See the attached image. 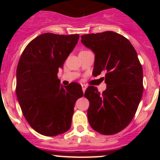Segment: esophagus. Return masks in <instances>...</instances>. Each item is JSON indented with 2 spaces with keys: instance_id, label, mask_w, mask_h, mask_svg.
<instances>
[{
  "instance_id": "obj_1",
  "label": "esophagus",
  "mask_w": 160,
  "mask_h": 160,
  "mask_svg": "<svg viewBox=\"0 0 160 160\" xmlns=\"http://www.w3.org/2000/svg\"><path fill=\"white\" fill-rule=\"evenodd\" d=\"M81 87H82V89H83V93H84L85 90H86V89H87V85H85V84H82V85H81Z\"/></svg>"
}]
</instances>
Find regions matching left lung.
<instances>
[{
  "instance_id": "left-lung-1",
  "label": "left lung",
  "mask_w": 160,
  "mask_h": 160,
  "mask_svg": "<svg viewBox=\"0 0 160 160\" xmlns=\"http://www.w3.org/2000/svg\"><path fill=\"white\" fill-rule=\"evenodd\" d=\"M81 42L95 54L93 75L106 72L104 91L100 93L93 86L85 91L90 102L88 121L96 132L114 135L135 116L142 96V67L132 45L120 34L108 31L83 35Z\"/></svg>"
}]
</instances>
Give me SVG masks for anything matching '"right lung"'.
<instances>
[{"mask_svg":"<svg viewBox=\"0 0 160 160\" xmlns=\"http://www.w3.org/2000/svg\"><path fill=\"white\" fill-rule=\"evenodd\" d=\"M79 37L42 34L28 43L19 59L18 101L30 126L41 135L56 136L70 129L75 103L83 95L80 84L63 87L57 77Z\"/></svg>","mask_w":160,"mask_h":160,"instance_id":"1","label":"right lung"}]
</instances>
